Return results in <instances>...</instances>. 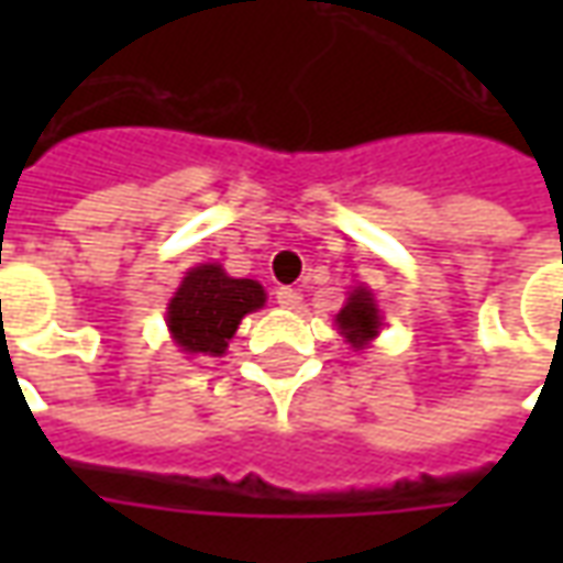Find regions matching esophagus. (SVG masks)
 Here are the masks:
<instances>
[{
    "label": "esophagus",
    "mask_w": 563,
    "mask_h": 563,
    "mask_svg": "<svg viewBox=\"0 0 563 563\" xmlns=\"http://www.w3.org/2000/svg\"><path fill=\"white\" fill-rule=\"evenodd\" d=\"M274 295H277V305L286 307V310H295V307L301 305V292H298V289H289V286H280Z\"/></svg>",
    "instance_id": "1"
}]
</instances>
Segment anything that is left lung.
Listing matches in <instances>:
<instances>
[{
  "label": "left lung",
  "mask_w": 563,
  "mask_h": 563,
  "mask_svg": "<svg viewBox=\"0 0 563 563\" xmlns=\"http://www.w3.org/2000/svg\"><path fill=\"white\" fill-rule=\"evenodd\" d=\"M334 322H338V331L346 338V343H353L355 350H362V346L374 341L379 334L383 319H379V307L371 289L367 286H355Z\"/></svg>",
  "instance_id": "1"
}]
</instances>
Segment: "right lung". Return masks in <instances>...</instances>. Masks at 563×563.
Segmentation results:
<instances>
[{
    "label": "right lung",
    "instance_id": "add662e5",
    "mask_svg": "<svg viewBox=\"0 0 563 563\" xmlns=\"http://www.w3.org/2000/svg\"><path fill=\"white\" fill-rule=\"evenodd\" d=\"M265 305V289L256 280L229 277L222 265L186 271L168 301V331L186 355H222L246 313Z\"/></svg>",
    "mask_w": 563,
    "mask_h": 563
}]
</instances>
